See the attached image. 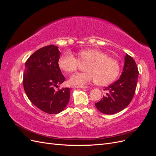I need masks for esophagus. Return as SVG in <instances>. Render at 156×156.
Here are the masks:
<instances>
[{"label":"esophagus","instance_id":"esophagus-1","mask_svg":"<svg viewBox=\"0 0 156 156\" xmlns=\"http://www.w3.org/2000/svg\"><path fill=\"white\" fill-rule=\"evenodd\" d=\"M75 88H87V87H84V86H79V85H76V86H74Z\"/></svg>","mask_w":156,"mask_h":156}]
</instances>
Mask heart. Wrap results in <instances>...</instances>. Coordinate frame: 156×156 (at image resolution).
Returning a JSON list of instances; mask_svg holds the SVG:
<instances>
[{
  "label": "heart",
  "instance_id": "b5f03b06",
  "mask_svg": "<svg viewBox=\"0 0 156 156\" xmlns=\"http://www.w3.org/2000/svg\"><path fill=\"white\" fill-rule=\"evenodd\" d=\"M78 59L70 53H66L58 59L60 68L66 73H72L79 67L80 63H88L86 72L77 73L69 79V83L76 85H84L98 83L100 85H108L114 82L120 71L119 62L98 49L79 51Z\"/></svg>",
  "mask_w": 156,
  "mask_h": 156
}]
</instances>
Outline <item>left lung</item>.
Instances as JSON below:
<instances>
[{
	"label": "left lung",
	"instance_id": "left-lung-1",
	"mask_svg": "<svg viewBox=\"0 0 156 156\" xmlns=\"http://www.w3.org/2000/svg\"><path fill=\"white\" fill-rule=\"evenodd\" d=\"M138 74L139 70L135 60L127 54L120 78L105 88L104 90H107L109 92L95 103L96 107L105 115L115 114L124 109L133 98Z\"/></svg>",
	"mask_w": 156,
	"mask_h": 156
}]
</instances>
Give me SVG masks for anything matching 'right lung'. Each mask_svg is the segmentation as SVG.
<instances>
[{"instance_id":"add662e5","label":"right lung","mask_w":156,"mask_h":156,"mask_svg":"<svg viewBox=\"0 0 156 156\" xmlns=\"http://www.w3.org/2000/svg\"><path fill=\"white\" fill-rule=\"evenodd\" d=\"M60 53L50 45L34 52L25 62L23 87L29 100L48 114L62 112L69 101L70 88L55 90L65 81L58 66Z\"/></svg>"}]
</instances>
